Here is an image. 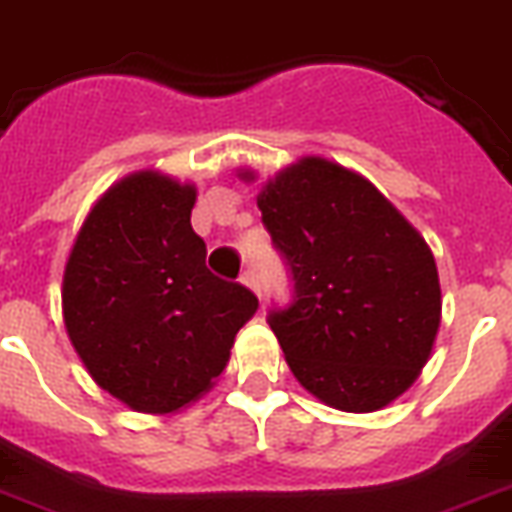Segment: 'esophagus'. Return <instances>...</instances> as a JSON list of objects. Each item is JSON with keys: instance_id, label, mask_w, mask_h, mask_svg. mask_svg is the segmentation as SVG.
<instances>
[{"instance_id": "1", "label": "esophagus", "mask_w": 512, "mask_h": 512, "mask_svg": "<svg viewBox=\"0 0 512 512\" xmlns=\"http://www.w3.org/2000/svg\"><path fill=\"white\" fill-rule=\"evenodd\" d=\"M239 281H242L244 286H247V289H252V291H255L257 296H263V294H260V283H257L255 270H249V268L244 270V273H242V278H239Z\"/></svg>"}]
</instances>
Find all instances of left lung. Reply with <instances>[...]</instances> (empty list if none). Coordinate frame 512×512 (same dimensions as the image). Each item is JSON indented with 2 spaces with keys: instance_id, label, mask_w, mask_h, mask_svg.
Instances as JSON below:
<instances>
[{
  "instance_id": "left-lung-1",
  "label": "left lung",
  "mask_w": 512,
  "mask_h": 512,
  "mask_svg": "<svg viewBox=\"0 0 512 512\" xmlns=\"http://www.w3.org/2000/svg\"><path fill=\"white\" fill-rule=\"evenodd\" d=\"M239 176L252 182L255 171ZM257 208L294 278V302L268 322L302 388L351 414L406 393L442 317L424 236L369 179L320 156L268 179Z\"/></svg>"
}]
</instances>
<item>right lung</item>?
Returning <instances> with one entry per match:
<instances>
[{"mask_svg": "<svg viewBox=\"0 0 512 512\" xmlns=\"http://www.w3.org/2000/svg\"><path fill=\"white\" fill-rule=\"evenodd\" d=\"M195 184L145 169L90 208L62 278L64 328L98 388L171 414L216 385L257 296L205 268Z\"/></svg>", "mask_w": 512, "mask_h": 512, "instance_id": "right-lung-1", "label": "right lung"}]
</instances>
